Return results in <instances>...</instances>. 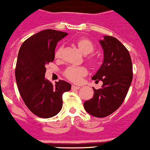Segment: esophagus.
I'll use <instances>...</instances> for the list:
<instances>
[{
  "label": "esophagus",
  "mask_w": 150,
  "mask_h": 150,
  "mask_svg": "<svg viewBox=\"0 0 150 150\" xmlns=\"http://www.w3.org/2000/svg\"><path fill=\"white\" fill-rule=\"evenodd\" d=\"M80 88V86H75V85H72V89H79Z\"/></svg>",
  "instance_id": "obj_1"
}]
</instances>
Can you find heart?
Instances as JSON below:
<instances>
[{
    "label": "heart",
    "mask_w": 150,
    "mask_h": 150,
    "mask_svg": "<svg viewBox=\"0 0 150 150\" xmlns=\"http://www.w3.org/2000/svg\"><path fill=\"white\" fill-rule=\"evenodd\" d=\"M75 45L77 46L78 50L84 55H88L92 53L94 50V45L92 42L88 38L81 37L75 41ZM62 46H59L55 51V58L59 59L62 56ZM89 62L94 66L99 64L98 59L94 57H91L89 59ZM88 73L87 69L84 67H69L67 68L64 72V75L67 80L71 82L78 83L81 81L83 77L86 76Z\"/></svg>",
    "instance_id": "1"
}]
</instances>
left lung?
Here are the masks:
<instances>
[{
    "label": "left lung",
    "instance_id": "left-lung-1",
    "mask_svg": "<svg viewBox=\"0 0 150 150\" xmlns=\"http://www.w3.org/2000/svg\"><path fill=\"white\" fill-rule=\"evenodd\" d=\"M104 60L92 79L103 84L94 90L93 98L83 103L85 110L95 117H105L114 113L124 102L133 80V65L127 49L115 37L105 36L100 40Z\"/></svg>",
    "mask_w": 150,
    "mask_h": 150
}]
</instances>
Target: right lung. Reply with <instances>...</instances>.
<instances>
[{
    "instance_id": "1",
    "label": "right lung",
    "mask_w": 150,
    "mask_h": 150,
    "mask_svg": "<svg viewBox=\"0 0 150 150\" xmlns=\"http://www.w3.org/2000/svg\"><path fill=\"white\" fill-rule=\"evenodd\" d=\"M67 33L47 29L36 33L20 47L15 69L19 92L29 110L41 118H50L62 108V94L71 85L59 80L53 85L45 78V65L53 62L55 48Z\"/></svg>"
}]
</instances>
